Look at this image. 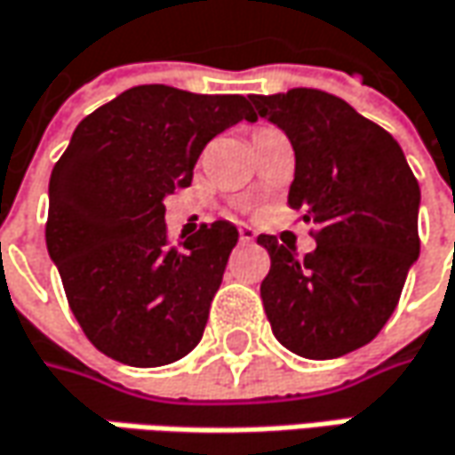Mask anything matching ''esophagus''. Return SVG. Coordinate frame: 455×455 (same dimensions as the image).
I'll return each instance as SVG.
<instances>
[{"instance_id": "1", "label": "esophagus", "mask_w": 455, "mask_h": 455, "mask_svg": "<svg viewBox=\"0 0 455 455\" xmlns=\"http://www.w3.org/2000/svg\"><path fill=\"white\" fill-rule=\"evenodd\" d=\"M239 239H242V242H254V239H257V231H254L252 227H242L239 228Z\"/></svg>"}]
</instances>
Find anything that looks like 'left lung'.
<instances>
[{"label":"left lung","mask_w":455,"mask_h":455,"mask_svg":"<svg viewBox=\"0 0 455 455\" xmlns=\"http://www.w3.org/2000/svg\"><path fill=\"white\" fill-rule=\"evenodd\" d=\"M250 100L296 154L288 205L319 227L304 259L275 236H257L270 254L265 314L291 353L347 355L381 332L419 254V185L394 136L345 100L307 87Z\"/></svg>","instance_id":"left-lung-1"}]
</instances>
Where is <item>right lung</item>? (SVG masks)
Returning a JSON list of instances; mask_svg holds the SVG:
<instances>
[{
	"mask_svg": "<svg viewBox=\"0 0 455 455\" xmlns=\"http://www.w3.org/2000/svg\"><path fill=\"white\" fill-rule=\"evenodd\" d=\"M239 121H257L242 94L141 84L79 123L56 162L45 244L79 327L108 358L154 368L201 342L239 231L213 221L172 247L164 198Z\"/></svg>",
	"mask_w": 455,
	"mask_h": 455,
	"instance_id": "right-lung-1",
	"label": "right lung"
}]
</instances>
